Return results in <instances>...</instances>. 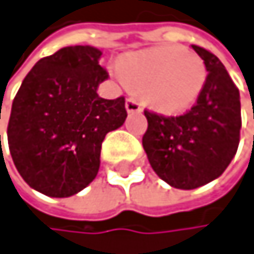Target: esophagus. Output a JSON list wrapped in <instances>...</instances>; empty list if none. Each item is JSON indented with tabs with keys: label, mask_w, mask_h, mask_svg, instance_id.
<instances>
[{
	"label": "esophagus",
	"mask_w": 254,
	"mask_h": 254,
	"mask_svg": "<svg viewBox=\"0 0 254 254\" xmlns=\"http://www.w3.org/2000/svg\"><path fill=\"white\" fill-rule=\"evenodd\" d=\"M125 106H126V111H128V113H141V111H143L141 103H140L138 100L132 99V97H128V99H126Z\"/></svg>",
	"instance_id": "obj_1"
}]
</instances>
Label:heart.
Here are the masks:
<instances>
[{
	"label": "heart",
	"mask_w": 254,
	"mask_h": 254,
	"mask_svg": "<svg viewBox=\"0 0 254 254\" xmlns=\"http://www.w3.org/2000/svg\"><path fill=\"white\" fill-rule=\"evenodd\" d=\"M113 74L125 86H135L161 113H178L198 99L207 79L202 59L178 45H161L126 55Z\"/></svg>",
	"instance_id": "b5f03b06"
}]
</instances>
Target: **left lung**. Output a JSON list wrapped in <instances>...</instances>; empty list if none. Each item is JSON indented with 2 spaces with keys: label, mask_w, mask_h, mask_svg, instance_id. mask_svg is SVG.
Returning a JSON list of instances; mask_svg holds the SVG:
<instances>
[{
  "label": "left lung",
  "mask_w": 254,
  "mask_h": 254,
  "mask_svg": "<svg viewBox=\"0 0 254 254\" xmlns=\"http://www.w3.org/2000/svg\"><path fill=\"white\" fill-rule=\"evenodd\" d=\"M207 79L192 108L177 117L144 110L143 148L155 174L172 188L196 189L227 169L239 144V90L226 66L209 50L192 45Z\"/></svg>",
  "instance_id": "obj_1"
}]
</instances>
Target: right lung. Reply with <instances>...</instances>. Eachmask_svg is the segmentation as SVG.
I'll return each mask as SVG.
<instances>
[{
    "label": "right lung",
    "instance_id": "obj_1",
    "mask_svg": "<svg viewBox=\"0 0 254 254\" xmlns=\"http://www.w3.org/2000/svg\"><path fill=\"white\" fill-rule=\"evenodd\" d=\"M100 56L90 45L64 47L35 64L13 99L10 155L22 180L47 196L66 198L88 186L99 172L105 135L128 116L123 96L97 94L108 79Z\"/></svg>",
    "mask_w": 254,
    "mask_h": 254
}]
</instances>
